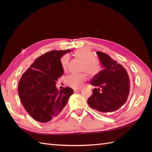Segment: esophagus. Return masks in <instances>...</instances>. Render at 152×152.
Masks as SVG:
<instances>
[{
    "label": "esophagus",
    "instance_id": "1",
    "mask_svg": "<svg viewBox=\"0 0 152 152\" xmlns=\"http://www.w3.org/2000/svg\"><path fill=\"white\" fill-rule=\"evenodd\" d=\"M81 91V89H74V91L75 93H78Z\"/></svg>",
    "mask_w": 152,
    "mask_h": 152
}]
</instances>
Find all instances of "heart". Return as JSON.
I'll list each match as a JSON object with an SVG mask.
<instances>
[{
    "label": "heart",
    "mask_w": 152,
    "mask_h": 152,
    "mask_svg": "<svg viewBox=\"0 0 152 152\" xmlns=\"http://www.w3.org/2000/svg\"><path fill=\"white\" fill-rule=\"evenodd\" d=\"M74 56L78 59L82 61V70L85 71L90 76H95L102 69L100 61L94 58V55L91 50L88 49H78L74 51ZM61 66L64 70H66L69 57L63 56L61 59ZM87 80V75L86 73H80L77 74H71L67 77L66 80V84L74 89H78Z\"/></svg>",
    "instance_id": "heart-1"
}]
</instances>
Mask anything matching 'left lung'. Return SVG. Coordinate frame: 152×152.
Returning a JSON list of instances; mask_svg holds the SVG:
<instances>
[{
    "label": "left lung",
    "instance_id": "1",
    "mask_svg": "<svg viewBox=\"0 0 152 152\" xmlns=\"http://www.w3.org/2000/svg\"><path fill=\"white\" fill-rule=\"evenodd\" d=\"M103 69L91 79L96 87L88 100L89 106L99 112L118 110L126 102L129 94L130 80L124 66L107 54L96 51Z\"/></svg>",
    "mask_w": 152,
    "mask_h": 152
}]
</instances>
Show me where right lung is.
I'll return each mask as SVG.
<instances>
[{
    "label": "right lung",
    "instance_id": "obj_1",
    "mask_svg": "<svg viewBox=\"0 0 152 152\" xmlns=\"http://www.w3.org/2000/svg\"><path fill=\"white\" fill-rule=\"evenodd\" d=\"M71 50H53L35 60L23 74L18 84L21 104L32 118L46 123L62 112L73 89L69 87L58 91L56 81L64 70L61 58Z\"/></svg>",
    "mask_w": 152,
    "mask_h": 152
}]
</instances>
